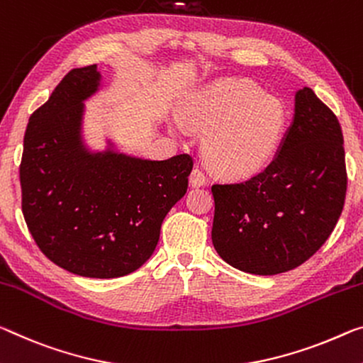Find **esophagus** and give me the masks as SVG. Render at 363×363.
Listing matches in <instances>:
<instances>
[{
  "instance_id": "obj_1",
  "label": "esophagus",
  "mask_w": 363,
  "mask_h": 363,
  "mask_svg": "<svg viewBox=\"0 0 363 363\" xmlns=\"http://www.w3.org/2000/svg\"><path fill=\"white\" fill-rule=\"evenodd\" d=\"M206 184V176L205 172L200 169V168H195L191 172V186L192 187H202Z\"/></svg>"
}]
</instances>
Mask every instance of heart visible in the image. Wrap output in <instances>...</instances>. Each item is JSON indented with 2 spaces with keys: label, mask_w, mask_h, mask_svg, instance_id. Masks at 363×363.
<instances>
[{
  "label": "heart",
  "mask_w": 363,
  "mask_h": 363,
  "mask_svg": "<svg viewBox=\"0 0 363 363\" xmlns=\"http://www.w3.org/2000/svg\"><path fill=\"white\" fill-rule=\"evenodd\" d=\"M184 119L208 132L203 153L215 171L249 177L262 171L278 150L286 114L281 103L247 80H226L205 89L184 106Z\"/></svg>",
  "instance_id": "1"
}]
</instances>
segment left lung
<instances>
[{"label":"left lung","instance_id":"8db88e82","mask_svg":"<svg viewBox=\"0 0 363 363\" xmlns=\"http://www.w3.org/2000/svg\"><path fill=\"white\" fill-rule=\"evenodd\" d=\"M342 130L312 89L296 94V114L267 168L213 184L211 240L240 272L272 276L297 268L326 242L347 191Z\"/></svg>","mask_w":363,"mask_h":363}]
</instances>
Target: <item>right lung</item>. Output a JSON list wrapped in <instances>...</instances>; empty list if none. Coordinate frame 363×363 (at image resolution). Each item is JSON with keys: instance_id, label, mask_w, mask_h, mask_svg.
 <instances>
[{"instance_id": "1", "label": "right lung", "mask_w": 363, "mask_h": 363, "mask_svg": "<svg viewBox=\"0 0 363 363\" xmlns=\"http://www.w3.org/2000/svg\"><path fill=\"white\" fill-rule=\"evenodd\" d=\"M100 84L96 65L72 69L32 113L19 166L22 213L38 249L87 278H119L152 257L164 216L184 197L194 160L155 161L80 142L82 101Z\"/></svg>"}]
</instances>
